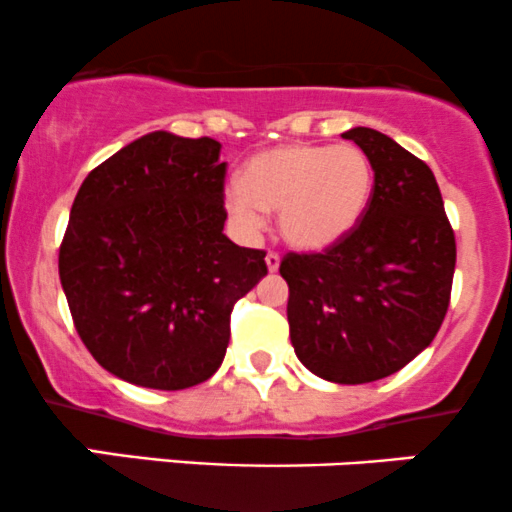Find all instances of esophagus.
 <instances>
[{"mask_svg": "<svg viewBox=\"0 0 512 512\" xmlns=\"http://www.w3.org/2000/svg\"><path fill=\"white\" fill-rule=\"evenodd\" d=\"M266 266H268V271H271V273L278 271L280 256L276 254V251H268V254H266Z\"/></svg>", "mask_w": 512, "mask_h": 512, "instance_id": "34e87169", "label": "esophagus"}]
</instances>
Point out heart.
Segmentation results:
<instances>
[{"mask_svg": "<svg viewBox=\"0 0 512 512\" xmlns=\"http://www.w3.org/2000/svg\"><path fill=\"white\" fill-rule=\"evenodd\" d=\"M373 185L376 173L361 148L285 144L251 158L224 205L244 234L261 229L263 212H278V232L290 246L322 251L354 232Z\"/></svg>", "mask_w": 512, "mask_h": 512, "instance_id": "b5f03b06", "label": "heart"}]
</instances>
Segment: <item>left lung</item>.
<instances>
[{
	"label": "left lung",
	"mask_w": 512,
	"mask_h": 512,
	"mask_svg": "<svg viewBox=\"0 0 512 512\" xmlns=\"http://www.w3.org/2000/svg\"><path fill=\"white\" fill-rule=\"evenodd\" d=\"M376 173L356 229L322 254H285L290 342L324 381L386 378L432 344L452 295L456 241L425 161L376 129L344 131Z\"/></svg>",
	"instance_id": "1"
}]
</instances>
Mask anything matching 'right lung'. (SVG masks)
<instances>
[{
  "instance_id": "add662e5",
  "label": "right lung",
  "mask_w": 512,
  "mask_h": 512,
  "mask_svg": "<svg viewBox=\"0 0 512 512\" xmlns=\"http://www.w3.org/2000/svg\"><path fill=\"white\" fill-rule=\"evenodd\" d=\"M222 144L153 131L100 163L75 195L58 273L82 344L126 383L207 381L229 317L268 273L224 229Z\"/></svg>"
}]
</instances>
